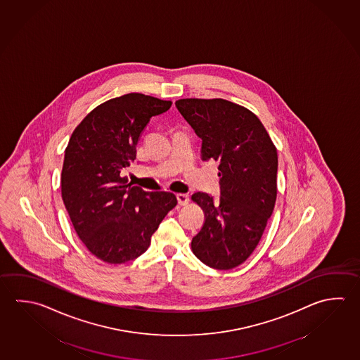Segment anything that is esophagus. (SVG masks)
Wrapping results in <instances>:
<instances>
[{
	"label": "esophagus",
	"mask_w": 360,
	"mask_h": 360,
	"mask_svg": "<svg viewBox=\"0 0 360 360\" xmlns=\"http://www.w3.org/2000/svg\"><path fill=\"white\" fill-rule=\"evenodd\" d=\"M176 198L180 205H186L189 203V195L188 194H177Z\"/></svg>",
	"instance_id": "esophagus-1"
}]
</instances>
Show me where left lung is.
Instances as JSON below:
<instances>
[{"label": "left lung", "mask_w": 360, "mask_h": 360, "mask_svg": "<svg viewBox=\"0 0 360 360\" xmlns=\"http://www.w3.org/2000/svg\"><path fill=\"white\" fill-rule=\"evenodd\" d=\"M175 105L202 138V160L219 162V199L200 191L191 196L205 213L191 249L210 268H236L252 254L273 214L276 148L262 122L243 106L223 98H181Z\"/></svg>", "instance_id": "obj_1"}]
</instances>
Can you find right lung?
<instances>
[{
    "mask_svg": "<svg viewBox=\"0 0 360 360\" xmlns=\"http://www.w3.org/2000/svg\"><path fill=\"white\" fill-rule=\"evenodd\" d=\"M171 101L127 94L98 105L73 131L60 176L62 199L76 233L100 260L123 264L148 249L150 237L177 204L169 191H144L122 171L137 156L152 117Z\"/></svg>",
    "mask_w": 360,
    "mask_h": 360,
    "instance_id": "1",
    "label": "right lung"
}]
</instances>
